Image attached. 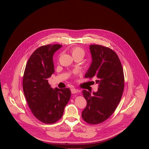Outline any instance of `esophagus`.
Returning a JSON list of instances; mask_svg holds the SVG:
<instances>
[{
    "label": "esophagus",
    "instance_id": "esophagus-1",
    "mask_svg": "<svg viewBox=\"0 0 149 149\" xmlns=\"http://www.w3.org/2000/svg\"><path fill=\"white\" fill-rule=\"evenodd\" d=\"M71 91L72 94H75L78 92V90H77L75 88H71Z\"/></svg>",
    "mask_w": 149,
    "mask_h": 149
}]
</instances>
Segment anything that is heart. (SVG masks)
<instances>
[{
  "instance_id": "obj_1",
  "label": "heart",
  "mask_w": 149,
  "mask_h": 149,
  "mask_svg": "<svg viewBox=\"0 0 149 149\" xmlns=\"http://www.w3.org/2000/svg\"><path fill=\"white\" fill-rule=\"evenodd\" d=\"M70 51L74 58L79 56L82 58L85 55V51L82 48L78 46H75L72 47ZM78 74H79V71L78 70H74L72 72V75L76 76Z\"/></svg>"
}]
</instances>
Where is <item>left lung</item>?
<instances>
[{
    "mask_svg": "<svg viewBox=\"0 0 149 149\" xmlns=\"http://www.w3.org/2000/svg\"><path fill=\"white\" fill-rule=\"evenodd\" d=\"M90 49L93 61L85 77L94 78L98 89L93 94L82 91L87 105L82 118L88 124H98L115 111L123 93L124 77L120 60L113 49L100 45H91Z\"/></svg>",
    "mask_w": 149,
    "mask_h": 149,
    "instance_id": "obj_1",
    "label": "left lung"
}]
</instances>
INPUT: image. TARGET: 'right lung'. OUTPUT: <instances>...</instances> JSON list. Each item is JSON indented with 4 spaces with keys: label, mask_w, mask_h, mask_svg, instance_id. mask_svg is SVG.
Segmentation results:
<instances>
[{
    "label": "right lung",
    "mask_w": 149,
    "mask_h": 149,
    "mask_svg": "<svg viewBox=\"0 0 149 149\" xmlns=\"http://www.w3.org/2000/svg\"><path fill=\"white\" fill-rule=\"evenodd\" d=\"M49 44L36 49L29 57L23 77V90L33 115L45 124H54L63 116L71 97L69 88L52 89L48 79L54 72L53 55L61 48Z\"/></svg>",
    "instance_id": "obj_1"
}]
</instances>
